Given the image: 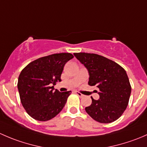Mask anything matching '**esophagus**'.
Listing matches in <instances>:
<instances>
[{
	"label": "esophagus",
	"instance_id": "34e87169",
	"mask_svg": "<svg viewBox=\"0 0 147 147\" xmlns=\"http://www.w3.org/2000/svg\"><path fill=\"white\" fill-rule=\"evenodd\" d=\"M75 93L77 94V95L79 96L80 97H83V94H82V93L80 92H78V91H75Z\"/></svg>",
	"mask_w": 147,
	"mask_h": 147
}]
</instances>
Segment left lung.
<instances>
[{
    "instance_id": "1",
    "label": "left lung",
    "mask_w": 147,
    "mask_h": 147,
    "mask_svg": "<svg viewBox=\"0 0 147 147\" xmlns=\"http://www.w3.org/2000/svg\"><path fill=\"white\" fill-rule=\"evenodd\" d=\"M89 72L88 84L96 86L100 99L92 98L85 111L93 119L104 124L118 119L125 111L131 87L127 72L115 62L94 53H74Z\"/></svg>"
}]
</instances>
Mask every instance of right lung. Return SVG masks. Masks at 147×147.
I'll list each match as a JSON object with an SVG mask.
<instances>
[{
    "label": "right lung",
    "mask_w": 147,
    "mask_h": 147,
    "mask_svg": "<svg viewBox=\"0 0 147 147\" xmlns=\"http://www.w3.org/2000/svg\"><path fill=\"white\" fill-rule=\"evenodd\" d=\"M73 57L71 53L50 55L31 62L21 71L18 81L20 102L34 119L48 121L63 109L71 91L54 92V86H50L61 81L65 65Z\"/></svg>",
    "instance_id": "right-lung-1"
}]
</instances>
